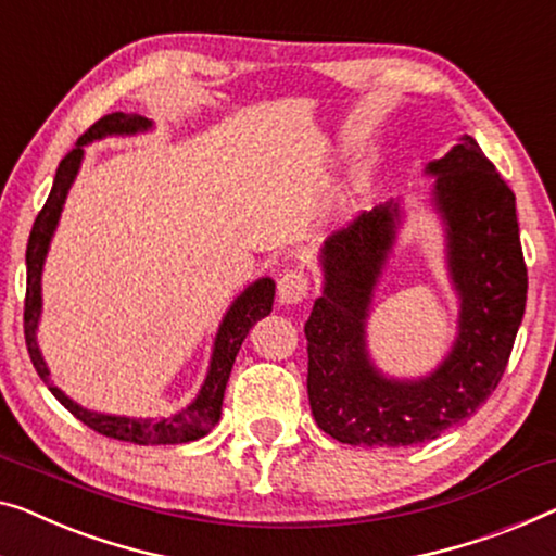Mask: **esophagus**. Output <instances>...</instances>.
<instances>
[{
  "mask_svg": "<svg viewBox=\"0 0 556 556\" xmlns=\"http://www.w3.org/2000/svg\"><path fill=\"white\" fill-rule=\"evenodd\" d=\"M309 294V277L302 267H289L279 275L277 296L281 304H300Z\"/></svg>",
  "mask_w": 556,
  "mask_h": 556,
  "instance_id": "34e87169",
  "label": "esophagus"
}]
</instances>
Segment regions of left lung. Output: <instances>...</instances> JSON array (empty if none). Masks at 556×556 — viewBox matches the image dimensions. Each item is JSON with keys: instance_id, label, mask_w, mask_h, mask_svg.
Masks as SVG:
<instances>
[{"instance_id": "obj_1", "label": "left lung", "mask_w": 556, "mask_h": 556, "mask_svg": "<svg viewBox=\"0 0 556 556\" xmlns=\"http://www.w3.org/2000/svg\"><path fill=\"white\" fill-rule=\"evenodd\" d=\"M459 292V334L429 377L387 379L367 354L371 292L394 244L400 204L364 212L321 250L325 292L304 325L306 392L319 429L342 444L409 446L471 417L507 369L527 304L515 192L464 135L429 162Z\"/></svg>"}]
</instances>
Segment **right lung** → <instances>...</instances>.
I'll return each mask as SVG.
<instances>
[{"instance_id":"obj_1","label":"right lung","mask_w":556,"mask_h":556,"mask_svg":"<svg viewBox=\"0 0 556 556\" xmlns=\"http://www.w3.org/2000/svg\"><path fill=\"white\" fill-rule=\"evenodd\" d=\"M152 129V122L139 114H124L112 112L94 122L85 135L77 139V147L64 156L56 167V177L49 192L45 206L37 214L35 227H31L29 244H27V296H24V339H27V350L31 364H35L37 375L41 382L49 387L56 400L64 404V409H70L79 421H85L94 432L119 439V442L131 444H181V442H194V439L212 432V427L219 421L222 414V400H225V389L231 375V364L237 359L239 346H242L247 331L252 329L256 319L267 317L271 312V302H275V281L269 277L256 279L254 285L244 289L237 296L235 304L229 306V312L222 319L217 339H214V352L210 362V371L202 389H199L197 400L187 404L185 409L172 414V417L162 419H131V417H112V414H99L79 407L77 402H72L60 387L52 384L49 369L41 352L37 346V325L41 314V269H45V256L52 242V235L60 222L64 199L70 194V187L74 177H77L81 156H85V144L94 142V139H104L112 135H137V131Z\"/></svg>"}]
</instances>
